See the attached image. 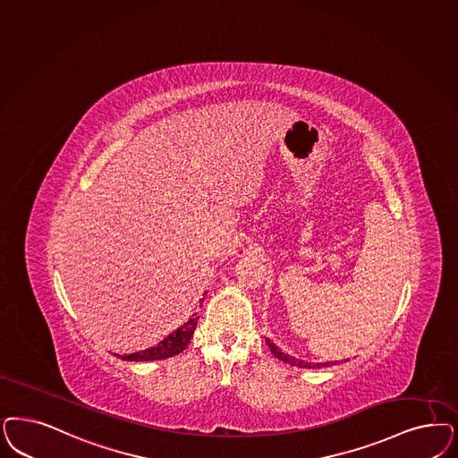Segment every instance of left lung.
I'll return each instance as SVG.
<instances>
[{"label":"left lung","mask_w":458,"mask_h":458,"mask_svg":"<svg viewBox=\"0 0 458 458\" xmlns=\"http://www.w3.org/2000/svg\"><path fill=\"white\" fill-rule=\"evenodd\" d=\"M268 348H270V352L279 359V360H283L285 363H291V365H296V367H308V369H319V367H330L332 362H325V363H308L302 362V360H298V359H293V357H289V355H285L284 352H281L279 348L276 347L274 344H270L267 342Z\"/></svg>","instance_id":"obj_1"}]
</instances>
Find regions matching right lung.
<instances>
[{
  "label": "right lung",
  "mask_w": 458,
  "mask_h": 458,
  "mask_svg": "<svg viewBox=\"0 0 458 458\" xmlns=\"http://www.w3.org/2000/svg\"><path fill=\"white\" fill-rule=\"evenodd\" d=\"M196 325H198V316L192 315V318H190V321H186L182 327H179L167 338L158 342L156 347L147 348V350H142V352H135V353H130V355H123L122 360H128V362H148V360H162V359L174 357V355L181 353L184 348L190 345L192 333L196 330Z\"/></svg>",
  "instance_id": "obj_1"
}]
</instances>
